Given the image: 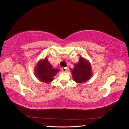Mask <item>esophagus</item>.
Instances as JSON below:
<instances>
[{
	"instance_id": "34e87169",
	"label": "esophagus",
	"mask_w": 129,
	"mask_h": 129,
	"mask_svg": "<svg viewBox=\"0 0 129 129\" xmlns=\"http://www.w3.org/2000/svg\"><path fill=\"white\" fill-rule=\"evenodd\" d=\"M62 71H63V72H66V71H67V67H63L62 68Z\"/></svg>"
}]
</instances>
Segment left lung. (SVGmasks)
<instances>
[{
  "instance_id": "8db88e82",
  "label": "left lung",
  "mask_w": 129,
  "mask_h": 129,
  "mask_svg": "<svg viewBox=\"0 0 129 129\" xmlns=\"http://www.w3.org/2000/svg\"><path fill=\"white\" fill-rule=\"evenodd\" d=\"M71 73L74 81L77 83H84L91 77V66L90 62L83 57H79L78 63L74 64V68Z\"/></svg>"
}]
</instances>
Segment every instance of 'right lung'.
<instances>
[{
	"mask_svg": "<svg viewBox=\"0 0 129 129\" xmlns=\"http://www.w3.org/2000/svg\"><path fill=\"white\" fill-rule=\"evenodd\" d=\"M60 71L59 69L54 68L47 58L45 57L38 61L34 69V74L40 81L48 83L53 81L54 76Z\"/></svg>",
	"mask_w": 129,
	"mask_h": 129,
	"instance_id": "1",
	"label": "right lung"
}]
</instances>
